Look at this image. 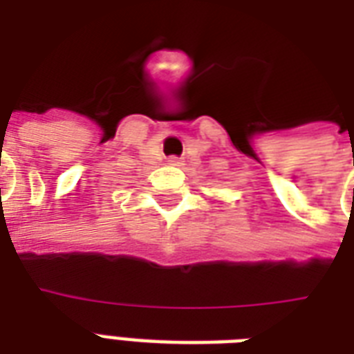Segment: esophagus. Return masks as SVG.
<instances>
[{"mask_svg":"<svg viewBox=\"0 0 354 354\" xmlns=\"http://www.w3.org/2000/svg\"><path fill=\"white\" fill-rule=\"evenodd\" d=\"M180 163H182V161L178 160L176 156H172V158H169V165H174V167H178V165H180Z\"/></svg>","mask_w":354,"mask_h":354,"instance_id":"34e87169","label":"esophagus"}]
</instances>
